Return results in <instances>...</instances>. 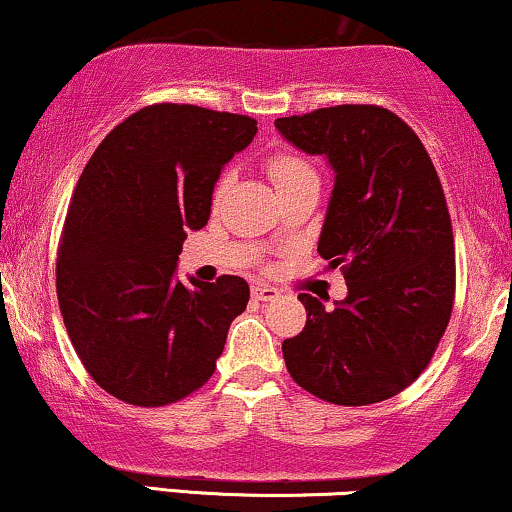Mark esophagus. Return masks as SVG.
Segmentation results:
<instances>
[{
  "instance_id": "esophagus-1",
  "label": "esophagus",
  "mask_w": 512,
  "mask_h": 512,
  "mask_svg": "<svg viewBox=\"0 0 512 512\" xmlns=\"http://www.w3.org/2000/svg\"><path fill=\"white\" fill-rule=\"evenodd\" d=\"M252 297L260 302H274L278 300V290L271 286H252Z\"/></svg>"
}]
</instances>
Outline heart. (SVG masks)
<instances>
[{
	"instance_id": "obj_1",
	"label": "heart",
	"mask_w": 512,
	"mask_h": 512,
	"mask_svg": "<svg viewBox=\"0 0 512 512\" xmlns=\"http://www.w3.org/2000/svg\"><path fill=\"white\" fill-rule=\"evenodd\" d=\"M264 167H267V174H269V179L274 181L276 191L286 189V186L295 184V181L316 177L314 167L309 165V160H304L302 155L290 153V151H278L274 155H269L267 165ZM226 186H229V174H222L215 186V193H212V200H215V203L222 200Z\"/></svg>"
}]
</instances>
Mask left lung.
Masks as SVG:
<instances>
[{
	"label": "left lung",
	"instance_id": "1",
	"mask_svg": "<svg viewBox=\"0 0 512 512\" xmlns=\"http://www.w3.org/2000/svg\"><path fill=\"white\" fill-rule=\"evenodd\" d=\"M276 127L335 170L319 255L340 267L349 290L335 309L297 295L307 323L283 340L286 368L323 401L378 404L425 371L454 309V231L442 181L418 134L383 106L316 108L278 118Z\"/></svg>",
	"mask_w": 512,
	"mask_h": 512
}]
</instances>
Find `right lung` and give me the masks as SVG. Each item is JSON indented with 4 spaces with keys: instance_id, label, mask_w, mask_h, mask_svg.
I'll return each mask as SVG.
<instances>
[{
    "instance_id": "add662e5",
    "label": "right lung",
    "mask_w": 512,
    "mask_h": 512,
    "mask_svg": "<svg viewBox=\"0 0 512 512\" xmlns=\"http://www.w3.org/2000/svg\"><path fill=\"white\" fill-rule=\"evenodd\" d=\"M257 134L248 115L155 103L101 141L70 200L56 257L63 323L94 383L132 406L174 404L215 373L241 276L174 278L186 229L210 219L222 167Z\"/></svg>"
}]
</instances>
